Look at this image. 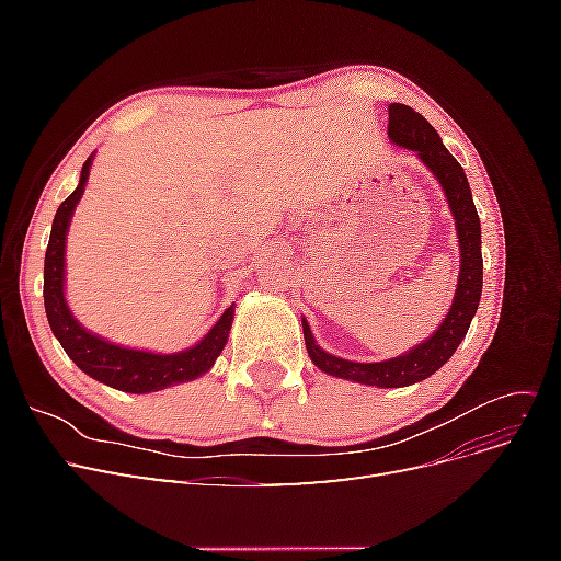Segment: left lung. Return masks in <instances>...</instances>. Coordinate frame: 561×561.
<instances>
[{"instance_id":"left-lung-1","label":"left lung","mask_w":561,"mask_h":561,"mask_svg":"<svg viewBox=\"0 0 561 561\" xmlns=\"http://www.w3.org/2000/svg\"><path fill=\"white\" fill-rule=\"evenodd\" d=\"M388 138L398 147L412 149L414 154L428 165L435 180L443 184V192L449 201V210L456 219L458 248H461V268H458L456 295L447 318L428 339L419 346L407 351L398 358L381 363H353L336 358V355L322 351L311 334L309 322L301 318L304 342H307L309 358L320 371L332 377L348 379L355 383H367L377 388H400L416 381L428 379L443 367L470 328L472 316L478 313V304L482 295V231L480 217L474 210L470 184L449 149L439 140L437 130L412 107L393 103L388 105Z\"/></svg>"}]
</instances>
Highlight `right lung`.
I'll return each mask as SVG.
<instances>
[{"label": "right lung", "mask_w": 561, "mask_h": 561, "mask_svg": "<svg viewBox=\"0 0 561 561\" xmlns=\"http://www.w3.org/2000/svg\"><path fill=\"white\" fill-rule=\"evenodd\" d=\"M93 157L81 168L77 190L67 196L54 217L50 239L44 257V309L48 325L72 363L95 381L112 386L124 393H157L168 386L198 379L215 365L222 353L233 322V304L219 316L210 332L192 348L180 353H151L110 344L107 339L79 325L65 301V241L70 219L89 182Z\"/></svg>", "instance_id": "add662e5"}]
</instances>
